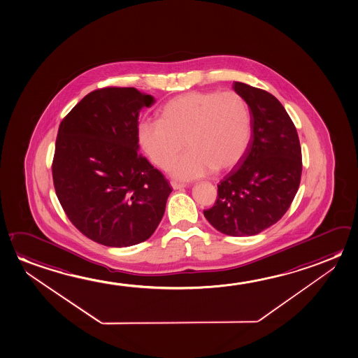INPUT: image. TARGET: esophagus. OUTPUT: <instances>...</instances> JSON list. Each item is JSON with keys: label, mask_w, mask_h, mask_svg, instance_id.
Listing matches in <instances>:
<instances>
[{"label": "esophagus", "mask_w": 358, "mask_h": 358, "mask_svg": "<svg viewBox=\"0 0 358 358\" xmlns=\"http://www.w3.org/2000/svg\"><path fill=\"white\" fill-rule=\"evenodd\" d=\"M171 187H173V189H176V190H178V189H182V187H185V184H180V182H171Z\"/></svg>", "instance_id": "1"}]
</instances>
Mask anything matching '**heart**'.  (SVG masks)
Listing matches in <instances>:
<instances>
[{
  "instance_id": "obj_1",
  "label": "heart",
  "mask_w": 358,
  "mask_h": 358,
  "mask_svg": "<svg viewBox=\"0 0 358 358\" xmlns=\"http://www.w3.org/2000/svg\"><path fill=\"white\" fill-rule=\"evenodd\" d=\"M252 134L249 103L234 91H192L171 98L159 120H143L138 136L148 158L178 179L192 180L233 168L243 158Z\"/></svg>"
}]
</instances>
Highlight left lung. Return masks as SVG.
Instances as JSON below:
<instances>
[{
	"mask_svg": "<svg viewBox=\"0 0 358 358\" xmlns=\"http://www.w3.org/2000/svg\"><path fill=\"white\" fill-rule=\"evenodd\" d=\"M234 90L249 103L252 139L240 165L217 184L215 204L204 216L220 233L251 236L289 210L300 187L302 157L295 124L276 96L241 82Z\"/></svg>",
	"mask_w": 358,
	"mask_h": 358,
	"instance_id": "1",
	"label": "left lung"
}]
</instances>
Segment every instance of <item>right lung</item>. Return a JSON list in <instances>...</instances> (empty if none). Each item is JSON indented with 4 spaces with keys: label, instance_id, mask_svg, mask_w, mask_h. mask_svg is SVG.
<instances>
[{
    "label": "right lung",
    "instance_id": "right-lung-1",
    "mask_svg": "<svg viewBox=\"0 0 358 358\" xmlns=\"http://www.w3.org/2000/svg\"><path fill=\"white\" fill-rule=\"evenodd\" d=\"M154 102L133 87H106L88 93L59 124L55 190L71 222L98 244L143 243L164 215L173 189L138 152L139 112Z\"/></svg>",
    "mask_w": 358,
    "mask_h": 358
}]
</instances>
